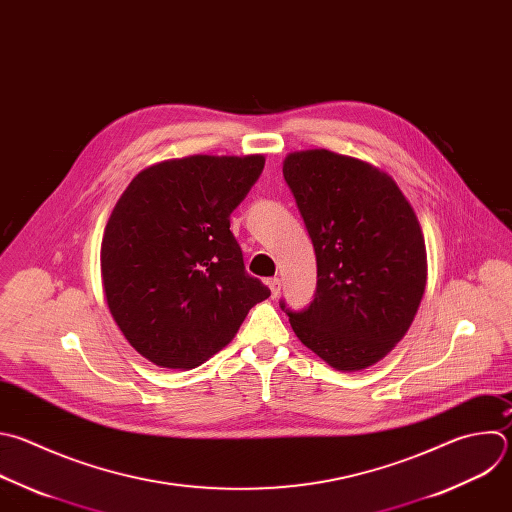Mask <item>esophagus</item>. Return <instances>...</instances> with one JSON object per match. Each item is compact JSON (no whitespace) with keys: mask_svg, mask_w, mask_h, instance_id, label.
I'll list each match as a JSON object with an SVG mask.
<instances>
[{"mask_svg":"<svg viewBox=\"0 0 512 512\" xmlns=\"http://www.w3.org/2000/svg\"><path fill=\"white\" fill-rule=\"evenodd\" d=\"M267 285H269V289H271V295H273V297H279V293H281V279H279V277H271V279L267 281Z\"/></svg>","mask_w":512,"mask_h":512,"instance_id":"obj_1","label":"esophagus"}]
</instances>
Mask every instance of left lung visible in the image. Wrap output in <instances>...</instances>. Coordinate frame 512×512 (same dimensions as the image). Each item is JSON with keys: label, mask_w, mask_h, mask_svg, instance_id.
I'll return each instance as SVG.
<instances>
[{"label": "left lung", "mask_w": 512, "mask_h": 512, "mask_svg": "<svg viewBox=\"0 0 512 512\" xmlns=\"http://www.w3.org/2000/svg\"><path fill=\"white\" fill-rule=\"evenodd\" d=\"M283 177L317 259L305 311L281 305L299 342L339 372L386 358L420 307L428 259L420 221L386 170L327 148L289 152Z\"/></svg>", "instance_id": "1"}]
</instances>
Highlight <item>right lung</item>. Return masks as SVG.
Segmentation results:
<instances>
[{
    "instance_id": "1",
    "label": "right lung",
    "mask_w": 512,
    "mask_h": 512,
    "mask_svg": "<svg viewBox=\"0 0 512 512\" xmlns=\"http://www.w3.org/2000/svg\"><path fill=\"white\" fill-rule=\"evenodd\" d=\"M263 164V154L162 160L116 201L100 245L104 299L128 344L154 366H201L271 295L245 271L229 231Z\"/></svg>"
}]
</instances>
